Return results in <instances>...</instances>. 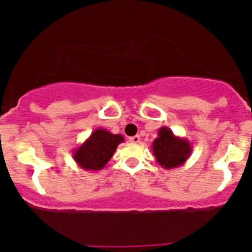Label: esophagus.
Returning <instances> with one entry per match:
<instances>
[{
	"label": "esophagus",
	"instance_id": "esophagus-1",
	"mask_svg": "<svg viewBox=\"0 0 252 252\" xmlns=\"http://www.w3.org/2000/svg\"><path fill=\"white\" fill-rule=\"evenodd\" d=\"M129 141H130L131 144H138L139 141H140V136H139V135L130 136V138H129Z\"/></svg>",
	"mask_w": 252,
	"mask_h": 252
}]
</instances>
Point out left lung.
I'll use <instances>...</instances> for the list:
<instances>
[{"label": "left lung", "instance_id": "obj_1", "mask_svg": "<svg viewBox=\"0 0 252 252\" xmlns=\"http://www.w3.org/2000/svg\"><path fill=\"white\" fill-rule=\"evenodd\" d=\"M151 149L158 165L166 170L182 166L192 154V144L186 138L176 136L167 126L158 129Z\"/></svg>", "mask_w": 252, "mask_h": 252}]
</instances>
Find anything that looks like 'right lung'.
Instances as JSON below:
<instances>
[{
    "mask_svg": "<svg viewBox=\"0 0 252 252\" xmlns=\"http://www.w3.org/2000/svg\"><path fill=\"white\" fill-rule=\"evenodd\" d=\"M123 141L121 134H112L107 129L98 128L75 149L72 158L82 170L101 171L112 158L117 146Z\"/></svg>",
    "mask_w": 252,
    "mask_h": 252,
    "instance_id": "right-lung-1",
    "label": "right lung"
}]
</instances>
